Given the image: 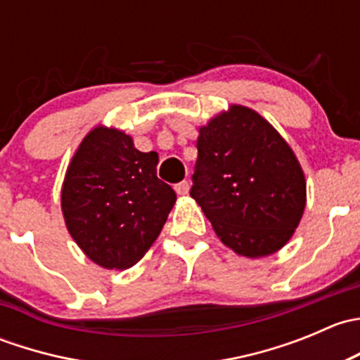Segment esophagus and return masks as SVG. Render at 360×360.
<instances>
[{
    "mask_svg": "<svg viewBox=\"0 0 360 360\" xmlns=\"http://www.w3.org/2000/svg\"><path fill=\"white\" fill-rule=\"evenodd\" d=\"M174 190H176L177 195H186L188 191H190V183H188L186 179L181 181V183H177L176 186H174Z\"/></svg>",
    "mask_w": 360,
    "mask_h": 360,
    "instance_id": "obj_1",
    "label": "esophagus"
}]
</instances>
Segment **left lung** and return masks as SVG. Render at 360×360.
Instances as JSON below:
<instances>
[{"label":"left lung","mask_w":360,"mask_h":360,"mask_svg":"<svg viewBox=\"0 0 360 360\" xmlns=\"http://www.w3.org/2000/svg\"><path fill=\"white\" fill-rule=\"evenodd\" d=\"M190 195L224 245L248 257L284 248L300 224L307 183L281 134L256 111L231 106L200 129Z\"/></svg>","instance_id":"1"}]
</instances>
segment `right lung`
Listing matches in <instances>:
<instances>
[{"mask_svg": "<svg viewBox=\"0 0 360 360\" xmlns=\"http://www.w3.org/2000/svg\"><path fill=\"white\" fill-rule=\"evenodd\" d=\"M158 155L132 137L97 127L79 144L63 184L66 226L79 249L104 268L134 266L157 240L176 191L157 177Z\"/></svg>", "mask_w": 360, "mask_h": 360, "instance_id": "right-lung-1", "label": "right lung"}]
</instances>
